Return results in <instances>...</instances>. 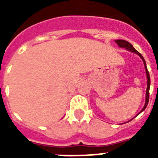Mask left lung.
<instances>
[{
	"label": "left lung",
	"instance_id": "1",
	"mask_svg": "<svg viewBox=\"0 0 158 158\" xmlns=\"http://www.w3.org/2000/svg\"><path fill=\"white\" fill-rule=\"evenodd\" d=\"M117 43V45H118L119 47H122V48H125L127 49L128 51H130V52H135L136 54H138V55L141 57V59L143 60V62H144V65H145V69H146V77H147V88H146V103H145V106L143 107V109L141 110V112L144 111V110L146 109V107L147 106V104H148V102H149V90H150V84H151V79H150V74L149 72H148V70H147V68H146V62H145V59L142 56V55L139 53V52H137L135 49L134 48V46H133L129 42L126 41V40H118L115 41Z\"/></svg>",
	"mask_w": 158,
	"mask_h": 158
}]
</instances>
